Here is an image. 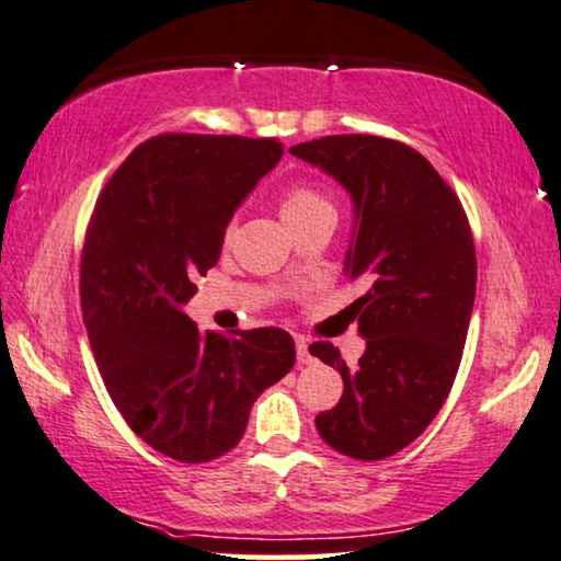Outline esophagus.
<instances>
[{
    "mask_svg": "<svg viewBox=\"0 0 561 561\" xmlns=\"http://www.w3.org/2000/svg\"><path fill=\"white\" fill-rule=\"evenodd\" d=\"M295 345H297V360H299V363H302V366H305V363H312V353H310V345H307V341H305V337H297V341H295Z\"/></svg>",
    "mask_w": 561,
    "mask_h": 561,
    "instance_id": "1",
    "label": "esophagus"
}]
</instances>
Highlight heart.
Segmentation results:
<instances>
[{
  "instance_id": "heart-1",
  "label": "heart",
  "mask_w": 561,
  "mask_h": 561,
  "mask_svg": "<svg viewBox=\"0 0 561 561\" xmlns=\"http://www.w3.org/2000/svg\"><path fill=\"white\" fill-rule=\"evenodd\" d=\"M335 213V205L330 201L328 193H322L320 187L314 185H291L289 191L282 195V218L287 224H295V220H302L307 216H314V213ZM236 226L239 220L231 218L224 228V241H231L236 233Z\"/></svg>"
}]
</instances>
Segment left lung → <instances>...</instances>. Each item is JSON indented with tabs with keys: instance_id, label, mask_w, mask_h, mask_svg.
Wrapping results in <instances>:
<instances>
[{
	"instance_id": "8db88e82",
	"label": "left lung",
	"mask_w": 561,
	"mask_h": 561,
	"mask_svg": "<svg viewBox=\"0 0 561 561\" xmlns=\"http://www.w3.org/2000/svg\"><path fill=\"white\" fill-rule=\"evenodd\" d=\"M353 198L345 274L366 353L345 366L333 343L310 353L341 370L343 397L314 416L320 437L353 460H383L422 435L460 368L476 302V243L462 203L427 157L397 139L335 134L291 147Z\"/></svg>"
}]
</instances>
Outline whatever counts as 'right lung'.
Segmentation results:
<instances>
[{
  "label": "right lung",
  "instance_id": "obj_1",
  "mask_svg": "<svg viewBox=\"0 0 561 561\" xmlns=\"http://www.w3.org/2000/svg\"><path fill=\"white\" fill-rule=\"evenodd\" d=\"M282 157V141L160 134L122 162L89 220L81 307L93 358L126 424L157 453L208 462L239 445L264 389L295 366L279 328L201 333L193 279Z\"/></svg>",
  "mask_w": 561,
  "mask_h": 561
}]
</instances>
